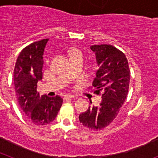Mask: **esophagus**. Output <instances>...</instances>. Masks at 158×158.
Masks as SVG:
<instances>
[{
    "label": "esophagus",
    "mask_w": 158,
    "mask_h": 158,
    "mask_svg": "<svg viewBox=\"0 0 158 158\" xmlns=\"http://www.w3.org/2000/svg\"><path fill=\"white\" fill-rule=\"evenodd\" d=\"M74 97V96H73V95H65V96H63V99L64 100H68V99H71V98H73Z\"/></svg>",
    "instance_id": "1"
}]
</instances>
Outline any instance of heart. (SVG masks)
I'll list each match as a JSON object with an SVG mask.
<instances>
[{
    "mask_svg": "<svg viewBox=\"0 0 158 158\" xmlns=\"http://www.w3.org/2000/svg\"><path fill=\"white\" fill-rule=\"evenodd\" d=\"M69 55L70 58H75V57H81V58H83V53L78 49H73V50L69 51Z\"/></svg>",
    "mask_w": 158,
    "mask_h": 158,
    "instance_id": "obj_1",
    "label": "heart"
}]
</instances>
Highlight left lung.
I'll list each match as a JSON object with an SVG mask.
<instances>
[{
    "mask_svg": "<svg viewBox=\"0 0 158 158\" xmlns=\"http://www.w3.org/2000/svg\"><path fill=\"white\" fill-rule=\"evenodd\" d=\"M95 52L98 69L93 82L94 93H102L98 106L89 107L79 115L84 127L100 131L115 119L128 93L130 69L125 54L116 47L107 44L90 47ZM92 104V101H90Z\"/></svg>",
    "mask_w": 158,
    "mask_h": 158,
    "instance_id": "left-lung-1",
    "label": "left lung"
}]
</instances>
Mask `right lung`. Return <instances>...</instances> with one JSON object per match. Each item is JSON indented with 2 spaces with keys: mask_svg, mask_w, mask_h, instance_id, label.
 <instances>
[{
  "mask_svg": "<svg viewBox=\"0 0 158 158\" xmlns=\"http://www.w3.org/2000/svg\"><path fill=\"white\" fill-rule=\"evenodd\" d=\"M49 39L31 43L19 53L14 69V85L19 105L29 120L37 126L54 121L62 107L59 96H40L37 83L43 78V52Z\"/></svg>",
  "mask_w": 158,
  "mask_h": 158,
  "instance_id": "add662e5",
  "label": "right lung"
}]
</instances>
